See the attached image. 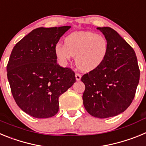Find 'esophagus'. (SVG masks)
<instances>
[{
	"label": "esophagus",
	"mask_w": 146,
	"mask_h": 146,
	"mask_svg": "<svg viewBox=\"0 0 146 146\" xmlns=\"http://www.w3.org/2000/svg\"><path fill=\"white\" fill-rule=\"evenodd\" d=\"M75 78H76V80L77 81H79L81 80V74H78V73H76L75 74Z\"/></svg>",
	"instance_id": "obj_1"
}]
</instances>
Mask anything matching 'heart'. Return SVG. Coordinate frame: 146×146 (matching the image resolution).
<instances>
[{
  "mask_svg": "<svg viewBox=\"0 0 146 146\" xmlns=\"http://www.w3.org/2000/svg\"><path fill=\"white\" fill-rule=\"evenodd\" d=\"M109 44L106 38L90 31H77L64 38V44L58 43L54 53L60 65L64 66L74 56L77 68L83 72L98 69L106 59Z\"/></svg>",
  "mask_w": 146,
  "mask_h": 146,
  "instance_id": "1",
  "label": "heart"
}]
</instances>
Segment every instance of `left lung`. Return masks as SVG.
<instances>
[{
    "mask_svg": "<svg viewBox=\"0 0 146 146\" xmlns=\"http://www.w3.org/2000/svg\"><path fill=\"white\" fill-rule=\"evenodd\" d=\"M97 29L108 40L109 50L104 63L81 78L86 86L82 99L89 114L106 118L124 112L132 102L140 69L135 50L115 30Z\"/></svg>",
    "mask_w": 146,
    "mask_h": 146,
    "instance_id": "1",
    "label": "left lung"
}]
</instances>
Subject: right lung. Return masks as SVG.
Here are the masks:
<instances>
[{"instance_id":"right-lung-1","label":"right lung","mask_w":146,"mask_h":146,"mask_svg":"<svg viewBox=\"0 0 146 146\" xmlns=\"http://www.w3.org/2000/svg\"><path fill=\"white\" fill-rule=\"evenodd\" d=\"M70 26L36 28L16 44L6 70L13 97L36 118L54 116L59 96L75 82L74 73L57 64L54 47Z\"/></svg>"}]
</instances>
